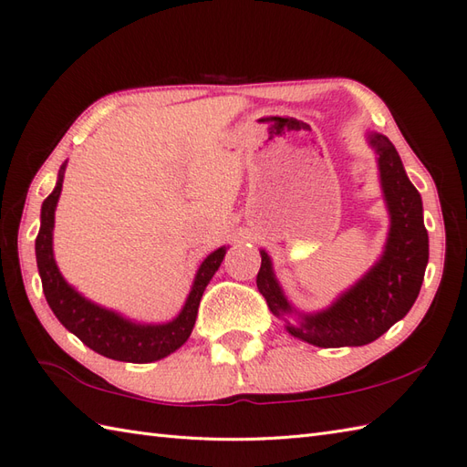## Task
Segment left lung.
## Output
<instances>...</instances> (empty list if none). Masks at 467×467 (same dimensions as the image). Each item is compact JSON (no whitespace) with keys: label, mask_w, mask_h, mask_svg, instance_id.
<instances>
[{"label":"left lung","mask_w":467,"mask_h":467,"mask_svg":"<svg viewBox=\"0 0 467 467\" xmlns=\"http://www.w3.org/2000/svg\"><path fill=\"white\" fill-rule=\"evenodd\" d=\"M366 138L378 155L379 185L389 213V230L379 260L331 306L319 312H299L279 285L272 257L260 250L262 267L255 282L269 312L284 319L287 334L317 348L371 344L406 317L426 274L430 242L423 225L421 195L410 182L393 143L378 131H368Z\"/></svg>","instance_id":"left-lung-1"}]
</instances>
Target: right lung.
<instances>
[{
    "label": "right lung",
    "mask_w": 467,
    "mask_h": 467,
    "mask_svg": "<svg viewBox=\"0 0 467 467\" xmlns=\"http://www.w3.org/2000/svg\"><path fill=\"white\" fill-rule=\"evenodd\" d=\"M66 163L59 168L54 192L41 203V225L36 237L37 269L51 312L61 321V326L78 336L89 349L109 359L148 364V361H158L173 354L188 341L195 326V317H198L205 285L222 265L227 247H217L200 264L188 299H185L182 312L171 321L141 324V321H133L113 309L98 306L66 282L54 257L56 207L61 195V185H64Z\"/></svg>",
    "instance_id": "obj_1"
}]
</instances>
